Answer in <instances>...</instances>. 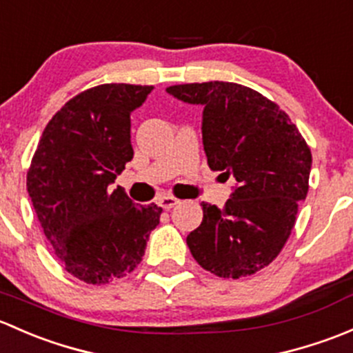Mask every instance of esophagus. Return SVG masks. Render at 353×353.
I'll return each instance as SVG.
<instances>
[{
    "label": "esophagus",
    "instance_id": "1",
    "mask_svg": "<svg viewBox=\"0 0 353 353\" xmlns=\"http://www.w3.org/2000/svg\"><path fill=\"white\" fill-rule=\"evenodd\" d=\"M178 202H180V201H178V199H175V197H172V195H165V197H159L158 199L159 207H163V209H165V210L173 209V207H175Z\"/></svg>",
    "mask_w": 353,
    "mask_h": 353
}]
</instances>
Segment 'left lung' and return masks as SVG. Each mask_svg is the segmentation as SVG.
<instances>
[{"instance_id":"obj_1","label":"left lung","mask_w":353,"mask_h":353,"mask_svg":"<svg viewBox=\"0 0 353 353\" xmlns=\"http://www.w3.org/2000/svg\"><path fill=\"white\" fill-rule=\"evenodd\" d=\"M166 92L203 105L207 165L238 181L223 209L201 203V226L187 236L192 256L217 277L256 274L277 258L296 224L310 188V146L275 101L248 86L188 83Z\"/></svg>"}]
</instances>
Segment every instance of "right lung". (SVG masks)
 <instances>
[{"label":"right lung","instance_id":"right-lung-1","mask_svg":"<svg viewBox=\"0 0 353 353\" xmlns=\"http://www.w3.org/2000/svg\"><path fill=\"white\" fill-rule=\"evenodd\" d=\"M152 86L105 83L72 97L43 129L27 190L57 260L79 281L108 284L141 263L161 207L134 205L108 185L132 159L130 112Z\"/></svg>","mask_w":353,"mask_h":353}]
</instances>
